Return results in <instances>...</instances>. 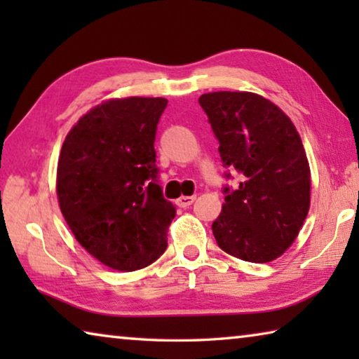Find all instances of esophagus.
<instances>
[{"label":"esophagus","mask_w":359,"mask_h":359,"mask_svg":"<svg viewBox=\"0 0 359 359\" xmlns=\"http://www.w3.org/2000/svg\"><path fill=\"white\" fill-rule=\"evenodd\" d=\"M194 199H196V196H180L177 201H175V204H177L179 208H188V205H191L194 203Z\"/></svg>","instance_id":"obj_1"}]
</instances>
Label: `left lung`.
<instances>
[{"label": "left lung", "instance_id": "left-lung-1", "mask_svg": "<svg viewBox=\"0 0 359 359\" xmlns=\"http://www.w3.org/2000/svg\"><path fill=\"white\" fill-rule=\"evenodd\" d=\"M224 166L242 174L224 188L212 223L218 247L250 263H269L296 241L311 208V166L299 133L274 102L252 92L199 96Z\"/></svg>", "mask_w": 359, "mask_h": 359}]
</instances>
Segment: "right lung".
<instances>
[{
  "instance_id": "obj_1",
  "label": "right lung",
  "mask_w": 359,
  "mask_h": 359,
  "mask_svg": "<svg viewBox=\"0 0 359 359\" xmlns=\"http://www.w3.org/2000/svg\"><path fill=\"white\" fill-rule=\"evenodd\" d=\"M166 98H111L65 137L57 166L60 210L79 244L107 267L131 272L166 250L175 217L156 184V125Z\"/></svg>"
}]
</instances>
